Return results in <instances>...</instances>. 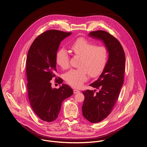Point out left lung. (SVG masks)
<instances>
[{
	"label": "left lung",
	"mask_w": 147,
	"mask_h": 147,
	"mask_svg": "<svg viewBox=\"0 0 147 147\" xmlns=\"http://www.w3.org/2000/svg\"><path fill=\"white\" fill-rule=\"evenodd\" d=\"M67 32L50 30L37 36L31 44L26 60L27 91L31 107L45 121L58 116L61 103L73 94L63 80L56 77V55L61 41ZM55 77L54 85L51 80Z\"/></svg>",
	"instance_id": "left-lung-1"
}]
</instances>
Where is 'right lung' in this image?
Masks as SVG:
<instances>
[{"instance_id":"obj_1","label":"right lung","mask_w":147,"mask_h":147,"mask_svg":"<svg viewBox=\"0 0 147 147\" xmlns=\"http://www.w3.org/2000/svg\"><path fill=\"white\" fill-rule=\"evenodd\" d=\"M90 35L102 41L109 53L102 74L90 85L92 88L82 91L84 95L82 115L95 123L101 121L111 113L119 98L124 81L125 58L120 42L109 33L99 30L90 32Z\"/></svg>"}]
</instances>
